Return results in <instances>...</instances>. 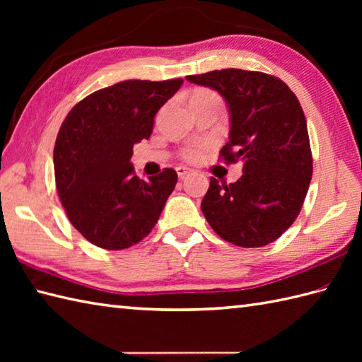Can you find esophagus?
I'll list each match as a JSON object with an SVG mask.
<instances>
[{
	"instance_id": "esophagus-1",
	"label": "esophagus",
	"mask_w": 362,
	"mask_h": 362,
	"mask_svg": "<svg viewBox=\"0 0 362 362\" xmlns=\"http://www.w3.org/2000/svg\"><path fill=\"white\" fill-rule=\"evenodd\" d=\"M175 171H177V175H179V179H185V177L191 173V169H188L185 166H179Z\"/></svg>"
}]
</instances>
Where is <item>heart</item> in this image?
Returning <instances> with one entry per match:
<instances>
[{"instance_id":"obj_1","label":"heart","mask_w":362,"mask_h":362,"mask_svg":"<svg viewBox=\"0 0 362 362\" xmlns=\"http://www.w3.org/2000/svg\"><path fill=\"white\" fill-rule=\"evenodd\" d=\"M204 103H221L219 96L214 93L211 90H206V88H196L193 90V93L189 96V104L191 107L197 105V104H204ZM206 151V146L205 144H199L194 146V148H189L185 152H183V157L189 161H196L204 156V152Z\"/></svg>"}]
</instances>
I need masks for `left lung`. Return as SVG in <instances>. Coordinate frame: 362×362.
Returning <instances> with one entry per match:
<instances>
[{"mask_svg":"<svg viewBox=\"0 0 362 362\" xmlns=\"http://www.w3.org/2000/svg\"><path fill=\"white\" fill-rule=\"evenodd\" d=\"M216 90L230 112L226 163L243 161V175L226 185L211 177L202 199L205 219L222 240L263 247L292 226L308 193L313 156L297 96L275 76L236 68L187 76Z\"/></svg>","mask_w":362,"mask_h":362,"instance_id":"8db88e82","label":"left lung"}]
</instances>
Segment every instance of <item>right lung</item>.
I'll use <instances>...</instances> for the list:
<instances>
[{
	"label": "right lung",
	"instance_id": "obj_1",
	"mask_svg": "<svg viewBox=\"0 0 362 362\" xmlns=\"http://www.w3.org/2000/svg\"><path fill=\"white\" fill-rule=\"evenodd\" d=\"M182 83L118 82L83 98L60 126L54 144L60 202L73 227L98 247L127 249L157 224L177 173L165 168L144 182L130 157L134 144L151 136L153 117Z\"/></svg>",
	"mask_w": 362,
	"mask_h": 362
}]
</instances>
